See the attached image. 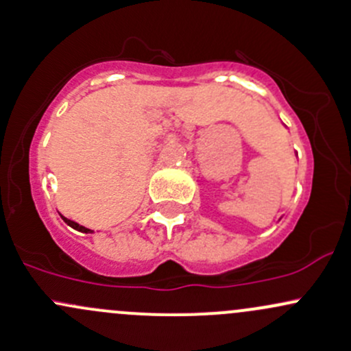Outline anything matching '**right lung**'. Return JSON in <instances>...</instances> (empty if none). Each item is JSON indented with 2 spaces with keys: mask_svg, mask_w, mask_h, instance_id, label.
<instances>
[{
  "mask_svg": "<svg viewBox=\"0 0 351 351\" xmlns=\"http://www.w3.org/2000/svg\"><path fill=\"white\" fill-rule=\"evenodd\" d=\"M62 219L65 221L66 224L70 226V228L77 229V231H80V232H85V234H88V232H92V229H88V228H84V226L77 224V222H75V221H70V219H66V217H63V216H62Z\"/></svg>",
  "mask_w": 351,
  "mask_h": 351,
  "instance_id": "right-lung-1",
  "label": "right lung"
}]
</instances>
